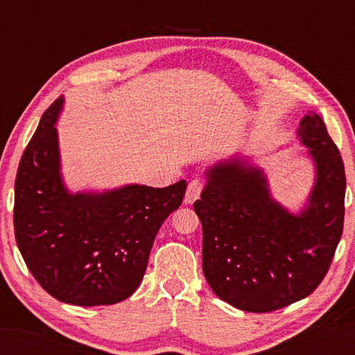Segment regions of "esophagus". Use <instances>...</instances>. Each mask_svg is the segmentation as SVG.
<instances>
[{"instance_id":"obj_1","label":"esophagus","mask_w":355,"mask_h":355,"mask_svg":"<svg viewBox=\"0 0 355 355\" xmlns=\"http://www.w3.org/2000/svg\"><path fill=\"white\" fill-rule=\"evenodd\" d=\"M201 191H202V183L200 182V180H193V182L187 184L186 195H184L186 205H192L195 200H198Z\"/></svg>"}]
</instances>
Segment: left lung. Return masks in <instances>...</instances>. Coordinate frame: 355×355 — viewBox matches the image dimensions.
<instances>
[{
    "instance_id": "obj_1",
    "label": "left lung",
    "mask_w": 355,
    "mask_h": 355,
    "mask_svg": "<svg viewBox=\"0 0 355 355\" xmlns=\"http://www.w3.org/2000/svg\"><path fill=\"white\" fill-rule=\"evenodd\" d=\"M314 171L297 210L281 205L253 157L235 154L205 171L193 202L202 225V273L224 302L268 313L311 294L325 277L343 230L346 178L323 120L310 111L297 128Z\"/></svg>"
}]
</instances>
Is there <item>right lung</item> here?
<instances>
[{"label":"right lung","mask_w":355,"mask_h":355,"mask_svg":"<svg viewBox=\"0 0 355 355\" xmlns=\"http://www.w3.org/2000/svg\"><path fill=\"white\" fill-rule=\"evenodd\" d=\"M64 96L44 112L19 162L13 225L30 273L53 297L79 306L122 302L137 290L158 229L182 205L186 180L168 187L123 184L71 192L58 120Z\"/></svg>","instance_id":"right-lung-1"}]
</instances>
